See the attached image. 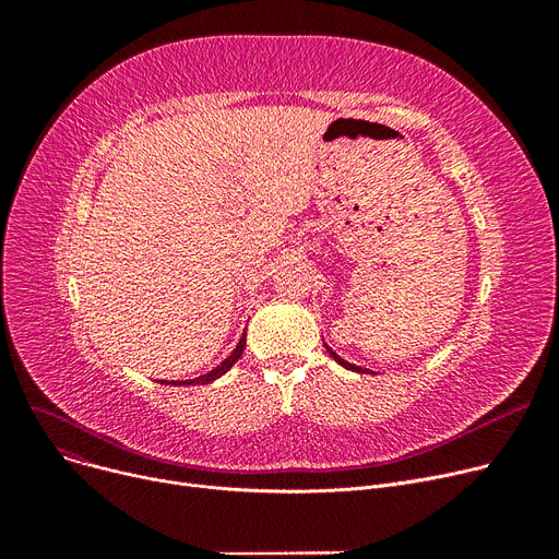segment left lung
<instances>
[{
    "mask_svg": "<svg viewBox=\"0 0 559 559\" xmlns=\"http://www.w3.org/2000/svg\"><path fill=\"white\" fill-rule=\"evenodd\" d=\"M324 346H326V350H329V354H331V356H333V358H335V362H340V365H342V367H346V369H350V371H358V373H365V371H367V369H362V367H356V365H350V362H346V360H342V358H340V356H337V354H335V350H333V348H331V346H329V344H324ZM367 373H369V371H367Z\"/></svg>",
    "mask_w": 559,
    "mask_h": 559,
    "instance_id": "8db88e82",
    "label": "left lung"
}]
</instances>
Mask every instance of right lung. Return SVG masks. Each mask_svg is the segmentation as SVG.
<instances>
[{
	"label": "right lung",
	"mask_w": 559,
	"mask_h": 559,
	"mask_svg": "<svg viewBox=\"0 0 559 559\" xmlns=\"http://www.w3.org/2000/svg\"><path fill=\"white\" fill-rule=\"evenodd\" d=\"M245 344H247V333H242V337H240V342H238V346L233 348V354L219 365V367H215L213 371H209V373H203V376H199V378H192V380H174V383H165V385H205V383H211V380H215V378H219V376H224L235 362H238V358L242 356V350H245Z\"/></svg>",
	"instance_id": "1"
}]
</instances>
